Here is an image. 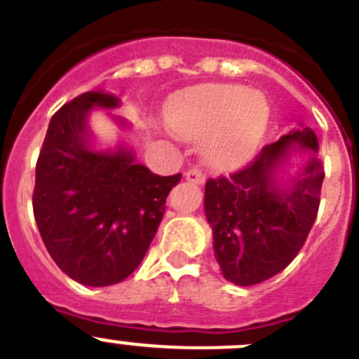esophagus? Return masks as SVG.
<instances>
[{
	"label": "esophagus",
	"instance_id": "1",
	"mask_svg": "<svg viewBox=\"0 0 359 359\" xmlns=\"http://www.w3.org/2000/svg\"><path fill=\"white\" fill-rule=\"evenodd\" d=\"M186 179L193 184H203L205 182V173L200 168H189L186 172Z\"/></svg>",
	"mask_w": 359,
	"mask_h": 359
}]
</instances>
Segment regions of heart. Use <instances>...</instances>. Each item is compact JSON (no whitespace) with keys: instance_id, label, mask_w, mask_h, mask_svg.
Listing matches in <instances>:
<instances>
[{"instance_id":"b5f03b06","label":"heart","mask_w":359,"mask_h":359,"mask_svg":"<svg viewBox=\"0 0 359 359\" xmlns=\"http://www.w3.org/2000/svg\"><path fill=\"white\" fill-rule=\"evenodd\" d=\"M270 107L242 86H203L175 96L166 119L187 138H207L205 154L215 168L231 170L249 161L266 130Z\"/></svg>"}]
</instances>
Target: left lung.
Segmentation results:
<instances>
[{"mask_svg": "<svg viewBox=\"0 0 359 359\" xmlns=\"http://www.w3.org/2000/svg\"><path fill=\"white\" fill-rule=\"evenodd\" d=\"M299 145L297 146L296 144ZM313 152L302 176L283 187L276 172L293 150ZM311 128L290 131L228 177L205 184V215L226 280L254 286L283 272L307 240L318 217L325 168Z\"/></svg>", "mask_w": 359, "mask_h": 359, "instance_id": "left-lung-1", "label": "left lung"}]
</instances>
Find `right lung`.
I'll list each match as a JSON object with an SVG mask.
<instances>
[{
	"label": "right lung",
	"instance_id": "add662e5",
	"mask_svg": "<svg viewBox=\"0 0 359 359\" xmlns=\"http://www.w3.org/2000/svg\"><path fill=\"white\" fill-rule=\"evenodd\" d=\"M119 98L83 93L52 116L36 161L33 212L48 254L73 280L112 286L135 272L165 214L180 173L161 177L133 152H96L87 114Z\"/></svg>",
	"mask_w": 359,
	"mask_h": 359
}]
</instances>
